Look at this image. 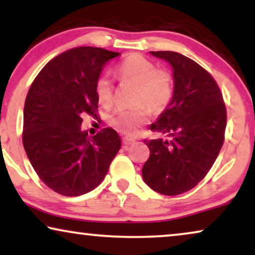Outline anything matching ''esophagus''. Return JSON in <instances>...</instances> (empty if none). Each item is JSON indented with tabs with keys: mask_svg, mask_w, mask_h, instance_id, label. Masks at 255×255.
<instances>
[{
	"mask_svg": "<svg viewBox=\"0 0 255 255\" xmlns=\"http://www.w3.org/2000/svg\"><path fill=\"white\" fill-rule=\"evenodd\" d=\"M123 142L125 145H131L134 142V139L133 138H130V137H124L123 138Z\"/></svg>",
	"mask_w": 255,
	"mask_h": 255,
	"instance_id": "34e87169",
	"label": "esophagus"
}]
</instances>
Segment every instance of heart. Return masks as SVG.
<instances>
[{
	"label": "heart",
	"mask_w": 255,
	"mask_h": 255,
	"mask_svg": "<svg viewBox=\"0 0 255 255\" xmlns=\"http://www.w3.org/2000/svg\"><path fill=\"white\" fill-rule=\"evenodd\" d=\"M121 81L135 86L132 109H118L110 115L109 122L115 128L128 135H133L141 125L147 123L148 110L160 115L172 103L174 97V79L166 68L156 65L139 53L130 54L116 69ZM95 94L101 106L110 107L114 100V86L109 76L101 74L95 81Z\"/></svg>",
	"instance_id": "b5f03b06"
}]
</instances>
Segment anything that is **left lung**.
Wrapping results in <instances>:
<instances>
[{"mask_svg": "<svg viewBox=\"0 0 255 255\" xmlns=\"http://www.w3.org/2000/svg\"><path fill=\"white\" fill-rule=\"evenodd\" d=\"M174 69V97L153 132L168 139H144L149 158L142 177L156 193L175 196L193 189L214 165L225 139L226 107L221 89L208 71L186 55L151 52Z\"/></svg>", "mask_w": 255, "mask_h": 255, "instance_id": "8db88e82", "label": "left lung"}]
</instances>
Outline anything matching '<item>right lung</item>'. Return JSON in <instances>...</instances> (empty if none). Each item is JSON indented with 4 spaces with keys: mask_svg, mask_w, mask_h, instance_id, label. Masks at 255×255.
Segmentation results:
<instances>
[{
    "mask_svg": "<svg viewBox=\"0 0 255 255\" xmlns=\"http://www.w3.org/2000/svg\"><path fill=\"white\" fill-rule=\"evenodd\" d=\"M120 53L81 46L57 55L31 85L24 104L23 145L39 179L55 193L80 196L106 177L121 138L106 128L92 138L82 117L97 118L95 81Z\"/></svg>",
    "mask_w": 255,
    "mask_h": 255,
    "instance_id": "1",
    "label": "right lung"
}]
</instances>
